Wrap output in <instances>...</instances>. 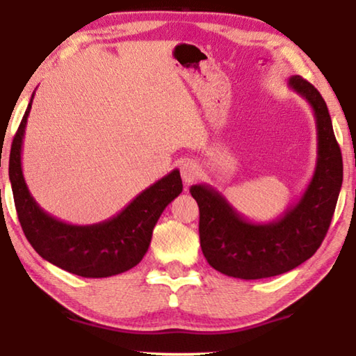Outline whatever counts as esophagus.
Returning a JSON list of instances; mask_svg holds the SVG:
<instances>
[{
  "label": "esophagus",
  "instance_id": "34e87169",
  "mask_svg": "<svg viewBox=\"0 0 356 356\" xmlns=\"http://www.w3.org/2000/svg\"><path fill=\"white\" fill-rule=\"evenodd\" d=\"M199 174H200L199 165L193 161H185L182 165H180V176H182V180L185 184L194 182V180L199 177Z\"/></svg>",
  "mask_w": 356,
  "mask_h": 356
}]
</instances>
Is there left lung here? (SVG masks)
Listing matches in <instances>:
<instances>
[{"mask_svg":"<svg viewBox=\"0 0 356 356\" xmlns=\"http://www.w3.org/2000/svg\"><path fill=\"white\" fill-rule=\"evenodd\" d=\"M287 87L311 105L316 124V163L303 195L277 220L251 222L222 193L199 184L190 188L200 211L202 252L222 274L259 280L300 266L316 252L326 237L343 184V157L320 92L298 74Z\"/></svg>","mask_w":356,"mask_h":356,"instance_id":"obj_1","label":"left lung"}]
</instances>
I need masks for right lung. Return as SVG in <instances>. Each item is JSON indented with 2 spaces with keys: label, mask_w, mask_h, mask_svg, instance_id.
<instances>
[{
  "label": "right lung",
  "mask_w": 356,
  "mask_h": 356,
  "mask_svg": "<svg viewBox=\"0 0 356 356\" xmlns=\"http://www.w3.org/2000/svg\"><path fill=\"white\" fill-rule=\"evenodd\" d=\"M35 92L12 142L9 177L21 228L44 260L74 275L104 278L134 268L147 254L153 229L163 209L182 193L179 170H172L119 211L93 225L59 220L38 205L21 166L22 143Z\"/></svg>",
  "instance_id": "add662e5"
}]
</instances>
